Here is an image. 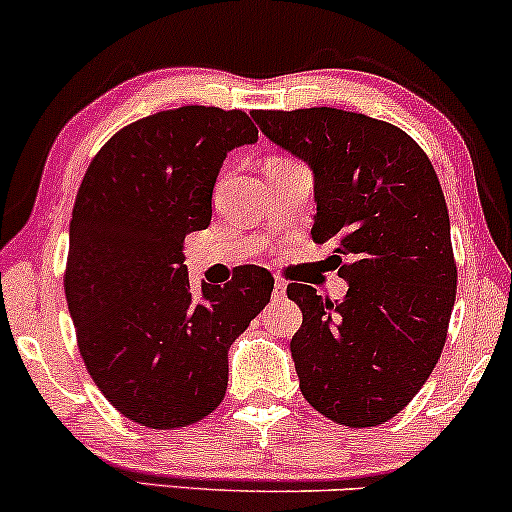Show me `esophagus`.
<instances>
[{
	"label": "esophagus",
	"instance_id": "esophagus-1",
	"mask_svg": "<svg viewBox=\"0 0 512 512\" xmlns=\"http://www.w3.org/2000/svg\"><path fill=\"white\" fill-rule=\"evenodd\" d=\"M272 296H274V301H281V298L286 296V281H281V279H276V281H274V291H272Z\"/></svg>",
	"mask_w": 512,
	"mask_h": 512
}]
</instances>
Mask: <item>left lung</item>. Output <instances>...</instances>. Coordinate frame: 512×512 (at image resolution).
<instances>
[{
  "mask_svg": "<svg viewBox=\"0 0 512 512\" xmlns=\"http://www.w3.org/2000/svg\"><path fill=\"white\" fill-rule=\"evenodd\" d=\"M315 173V243L332 245L342 303L289 284L303 310L291 354L301 392L327 419L380 426L436 368L457 291L450 216L436 170L390 122L337 108L252 110ZM346 259V263L341 260Z\"/></svg>",
  "mask_w": 512,
  "mask_h": 512,
  "instance_id": "obj_1",
  "label": "left lung"
}]
</instances>
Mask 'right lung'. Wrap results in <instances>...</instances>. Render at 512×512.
Wrapping results in <instances>:
<instances>
[{
    "label": "right lung",
    "mask_w": 512,
    "mask_h": 512,
    "mask_svg": "<svg viewBox=\"0 0 512 512\" xmlns=\"http://www.w3.org/2000/svg\"><path fill=\"white\" fill-rule=\"evenodd\" d=\"M257 142L243 110H161L113 134L88 163L69 223L64 293L88 375L113 407L156 431L202 421L228 385V346L269 303L248 264L195 296L182 243L211 221L231 149Z\"/></svg>",
    "instance_id": "1"
}]
</instances>
